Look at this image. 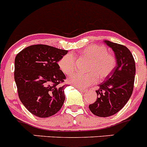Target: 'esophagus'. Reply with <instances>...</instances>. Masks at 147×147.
Returning a JSON list of instances; mask_svg holds the SVG:
<instances>
[{
	"mask_svg": "<svg viewBox=\"0 0 147 147\" xmlns=\"http://www.w3.org/2000/svg\"><path fill=\"white\" fill-rule=\"evenodd\" d=\"M76 87L77 88V89H79V90H80L81 92H87V89H85V88L79 87V86H76Z\"/></svg>",
	"mask_w": 147,
	"mask_h": 147,
	"instance_id": "34e87169",
	"label": "esophagus"
}]
</instances>
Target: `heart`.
Masks as SVG:
<instances>
[{
    "label": "heart",
    "instance_id": "obj_1",
    "mask_svg": "<svg viewBox=\"0 0 147 147\" xmlns=\"http://www.w3.org/2000/svg\"><path fill=\"white\" fill-rule=\"evenodd\" d=\"M81 57L89 59L86 74L75 72L68 78V82L79 87H86L95 83L97 77L102 80L113 72L116 61L107 53L104 46L90 45L81 52ZM58 65L65 74H70L76 68V60L72 53H67L58 61Z\"/></svg>",
    "mask_w": 147,
    "mask_h": 147
}]
</instances>
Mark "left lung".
Instances as JSON below:
<instances>
[{"mask_svg":"<svg viewBox=\"0 0 147 147\" xmlns=\"http://www.w3.org/2000/svg\"><path fill=\"white\" fill-rule=\"evenodd\" d=\"M113 50L116 58V66L98 85L97 100L89 105L90 111L99 117L113 115L125 106L134 89L136 65L131 51L125 46L104 40Z\"/></svg>","mask_w":147,"mask_h":147,"instance_id":"8db88e82","label":"left lung"}]
</instances>
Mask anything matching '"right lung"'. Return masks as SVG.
I'll return each mask as SVG.
<instances>
[{"instance_id": "add662e5", "label": "right lung", "mask_w": 147, "mask_h": 147, "mask_svg": "<svg viewBox=\"0 0 147 147\" xmlns=\"http://www.w3.org/2000/svg\"><path fill=\"white\" fill-rule=\"evenodd\" d=\"M68 50L34 45L15 58L14 79L22 104L33 115L48 118L58 113L65 101L62 85L65 76L58 62Z\"/></svg>"}]
</instances>
